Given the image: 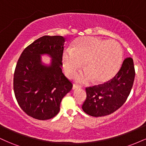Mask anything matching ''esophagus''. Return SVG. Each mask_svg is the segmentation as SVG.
I'll return each mask as SVG.
<instances>
[{
	"mask_svg": "<svg viewBox=\"0 0 146 146\" xmlns=\"http://www.w3.org/2000/svg\"><path fill=\"white\" fill-rule=\"evenodd\" d=\"M81 88V86H79V85H77V84H73V88H72V89L73 90H77V89H79V88Z\"/></svg>",
	"mask_w": 146,
	"mask_h": 146,
	"instance_id": "1",
	"label": "esophagus"
}]
</instances>
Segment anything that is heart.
Listing matches in <instances>:
<instances>
[{"mask_svg":"<svg viewBox=\"0 0 146 146\" xmlns=\"http://www.w3.org/2000/svg\"><path fill=\"white\" fill-rule=\"evenodd\" d=\"M123 58V50L119 42L96 37H80L75 40L71 50L62 53L63 67L66 74L73 77L82 67L86 71L77 76L80 82L94 80L104 83L117 73Z\"/></svg>","mask_w":146,"mask_h":146,"instance_id":"b5f03b06","label":"heart"}]
</instances>
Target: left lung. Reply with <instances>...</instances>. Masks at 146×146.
I'll list each match as a JSON object with an SVG mask.
<instances>
[{
    "mask_svg": "<svg viewBox=\"0 0 146 146\" xmlns=\"http://www.w3.org/2000/svg\"><path fill=\"white\" fill-rule=\"evenodd\" d=\"M133 60L127 58L114 78L104 84L86 88V99L82 109L93 117H102L120 108L130 95L135 80Z\"/></svg>",
    "mask_w": 146,
    "mask_h": 146,
    "instance_id": "left-lung-1",
    "label": "left lung"
}]
</instances>
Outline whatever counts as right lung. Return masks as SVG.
Returning a JSON list of instances; mask_svg holds the SVG:
<instances>
[{"mask_svg": "<svg viewBox=\"0 0 146 146\" xmlns=\"http://www.w3.org/2000/svg\"><path fill=\"white\" fill-rule=\"evenodd\" d=\"M65 38L44 36L25 48L18 60L14 75L15 97L27 115L47 120L59 113L62 100L73 84L63 74L62 61ZM52 58L49 65L41 56Z\"/></svg>", "mask_w": 146, "mask_h": 146, "instance_id": "obj_1", "label": "right lung"}]
</instances>
